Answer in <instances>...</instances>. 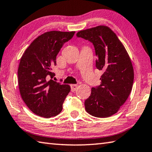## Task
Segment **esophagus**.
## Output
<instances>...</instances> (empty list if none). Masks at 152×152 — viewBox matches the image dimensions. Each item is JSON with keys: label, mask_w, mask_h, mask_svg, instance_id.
I'll use <instances>...</instances> for the list:
<instances>
[{"label": "esophagus", "mask_w": 152, "mask_h": 152, "mask_svg": "<svg viewBox=\"0 0 152 152\" xmlns=\"http://www.w3.org/2000/svg\"><path fill=\"white\" fill-rule=\"evenodd\" d=\"M70 86H71V91H72V92H75V91L77 90V87H78V86H77V85H76V84H72Z\"/></svg>", "instance_id": "1"}]
</instances>
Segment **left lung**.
Listing matches in <instances>:
<instances>
[{
	"label": "left lung",
	"mask_w": 152,
	"mask_h": 152,
	"mask_svg": "<svg viewBox=\"0 0 152 152\" xmlns=\"http://www.w3.org/2000/svg\"><path fill=\"white\" fill-rule=\"evenodd\" d=\"M76 36L93 44L96 67L103 72L101 85L91 88L85 100V110L98 118L109 117L118 111L132 88L134 69L130 57L115 33L105 26L79 31Z\"/></svg>",
	"instance_id": "1"
}]
</instances>
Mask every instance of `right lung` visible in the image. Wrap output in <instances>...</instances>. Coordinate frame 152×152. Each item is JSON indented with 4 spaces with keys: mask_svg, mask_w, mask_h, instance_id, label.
Returning <instances> with one entry per match:
<instances>
[{
    "mask_svg": "<svg viewBox=\"0 0 152 152\" xmlns=\"http://www.w3.org/2000/svg\"><path fill=\"white\" fill-rule=\"evenodd\" d=\"M74 34L75 31H48L34 39L22 56L18 69L20 93L36 115L48 118L63 109L71 87L52 80L55 73L51 70L61 48Z\"/></svg>",
    "mask_w": 152,
    "mask_h": 152,
    "instance_id": "obj_1",
    "label": "right lung"
}]
</instances>
